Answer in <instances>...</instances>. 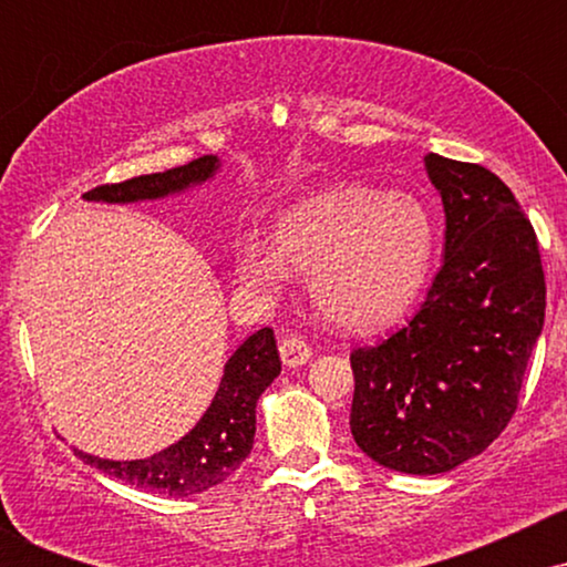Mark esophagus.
Returning <instances> with one entry per match:
<instances>
[{"instance_id": "1", "label": "esophagus", "mask_w": 567, "mask_h": 567, "mask_svg": "<svg viewBox=\"0 0 567 567\" xmlns=\"http://www.w3.org/2000/svg\"><path fill=\"white\" fill-rule=\"evenodd\" d=\"M279 354H282V362L288 368H301L311 360L309 343H303L301 338H296V336L282 338V343H279Z\"/></svg>"}]
</instances>
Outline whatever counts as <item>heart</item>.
Returning <instances> with one entry per match:
<instances>
[{"label":"heart","instance_id":"1","mask_svg":"<svg viewBox=\"0 0 567 567\" xmlns=\"http://www.w3.org/2000/svg\"><path fill=\"white\" fill-rule=\"evenodd\" d=\"M434 220L410 194L336 184L309 194L277 220L275 243L250 237L237 275L250 290L277 296L296 271L330 322L379 330L400 320L424 290L434 261Z\"/></svg>","mask_w":567,"mask_h":567}]
</instances>
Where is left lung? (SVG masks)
<instances>
[{"mask_svg": "<svg viewBox=\"0 0 567 567\" xmlns=\"http://www.w3.org/2000/svg\"><path fill=\"white\" fill-rule=\"evenodd\" d=\"M424 162L445 210V258L405 328L351 351V434L402 474L451 472L504 432L546 309L536 231L509 186L470 162Z\"/></svg>", "mask_w": 567, "mask_h": 567, "instance_id": "8db88e82", "label": "left lung"}]
</instances>
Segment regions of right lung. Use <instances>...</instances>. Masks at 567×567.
Here are the masks:
<instances>
[{
  "label": "right lung",
  "mask_w": 567,
  "mask_h": 567,
  "mask_svg": "<svg viewBox=\"0 0 567 567\" xmlns=\"http://www.w3.org/2000/svg\"><path fill=\"white\" fill-rule=\"evenodd\" d=\"M218 171L220 159L216 154H207V157L188 162L184 167H173L167 173L141 175L125 184L97 186L82 199L106 202V205L167 199L207 184L216 178ZM279 370H282V362H279L275 330H256L226 360L216 396L192 432H186L178 442L148 458L135 461L101 458V455H90L80 447H74V453L93 470L127 485L143 487V491L175 498L197 496V493L224 483L250 455L252 437H256V405L266 386H271V381L279 375Z\"/></svg>",
  "instance_id": "1"
}]
</instances>
